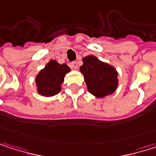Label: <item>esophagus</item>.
I'll return each instance as SVG.
<instances>
[{
	"mask_svg": "<svg viewBox=\"0 0 156 156\" xmlns=\"http://www.w3.org/2000/svg\"><path fill=\"white\" fill-rule=\"evenodd\" d=\"M70 66H71V68H72L73 69H78V63H77L76 61L72 62V63L70 64Z\"/></svg>",
	"mask_w": 156,
	"mask_h": 156,
	"instance_id": "esophagus-1",
	"label": "esophagus"
}]
</instances>
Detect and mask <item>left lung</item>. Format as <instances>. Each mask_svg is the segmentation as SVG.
<instances>
[{
	"instance_id": "obj_1",
	"label": "left lung",
	"mask_w": 156,
	"mask_h": 156,
	"mask_svg": "<svg viewBox=\"0 0 156 156\" xmlns=\"http://www.w3.org/2000/svg\"><path fill=\"white\" fill-rule=\"evenodd\" d=\"M80 72L83 74L87 88L98 98L112 95L118 87V72L108 63L90 55L84 57Z\"/></svg>"
}]
</instances>
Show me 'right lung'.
<instances>
[{"mask_svg": "<svg viewBox=\"0 0 156 156\" xmlns=\"http://www.w3.org/2000/svg\"><path fill=\"white\" fill-rule=\"evenodd\" d=\"M69 72L70 68L68 65L59 64L54 59L49 60L35 77L38 94L47 98L58 94L61 91L64 78Z\"/></svg>", "mask_w": 156, "mask_h": 156, "instance_id": "1", "label": "right lung"}]
</instances>
